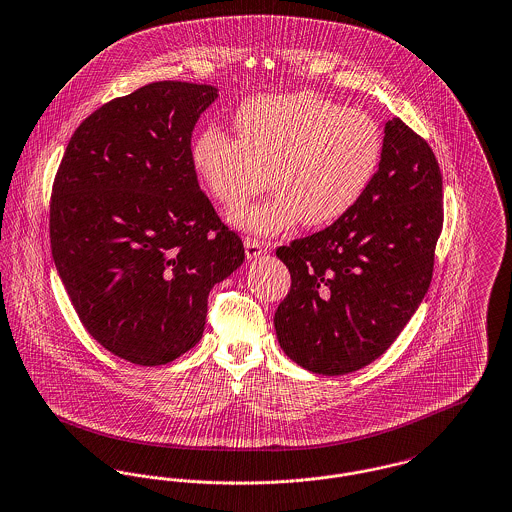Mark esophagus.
Wrapping results in <instances>:
<instances>
[{"label": "esophagus", "mask_w": 512, "mask_h": 512, "mask_svg": "<svg viewBox=\"0 0 512 512\" xmlns=\"http://www.w3.org/2000/svg\"><path fill=\"white\" fill-rule=\"evenodd\" d=\"M243 245H245V255H247V259H257V257H261V255L267 253V245H263L261 241L255 240V238H245Z\"/></svg>", "instance_id": "obj_1"}]
</instances>
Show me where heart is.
I'll return each instance as SVG.
<instances>
[{
    "mask_svg": "<svg viewBox=\"0 0 512 512\" xmlns=\"http://www.w3.org/2000/svg\"><path fill=\"white\" fill-rule=\"evenodd\" d=\"M238 139L209 125L191 145V164L212 199L234 207L267 183L269 199L230 212L251 234H278L303 222L329 226L352 211L375 178L383 135L367 114L315 92L267 94L236 112Z\"/></svg>",
    "mask_w": 512,
    "mask_h": 512,
    "instance_id": "heart-1",
    "label": "heart"
}]
</instances>
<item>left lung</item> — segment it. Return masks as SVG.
Returning a JSON list of instances; mask_svg holds the SVG:
<instances>
[{
  "instance_id": "1",
  "label": "left lung",
  "mask_w": 512,
  "mask_h": 512,
  "mask_svg": "<svg viewBox=\"0 0 512 512\" xmlns=\"http://www.w3.org/2000/svg\"><path fill=\"white\" fill-rule=\"evenodd\" d=\"M441 228L437 158L392 118L379 170L358 205L276 249L292 276L274 313L284 354L319 375H346L385 354L427 294Z\"/></svg>"
}]
</instances>
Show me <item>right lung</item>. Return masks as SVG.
Wrapping results in <instances>:
<instances>
[{
	"mask_svg": "<svg viewBox=\"0 0 512 512\" xmlns=\"http://www.w3.org/2000/svg\"><path fill=\"white\" fill-rule=\"evenodd\" d=\"M211 85L158 81L73 133L52 187L50 243L81 323L108 352L164 365L203 336L212 286L245 259L191 164Z\"/></svg>",
	"mask_w": 512,
	"mask_h": 512,
	"instance_id": "add662e5",
	"label": "right lung"
}]
</instances>
